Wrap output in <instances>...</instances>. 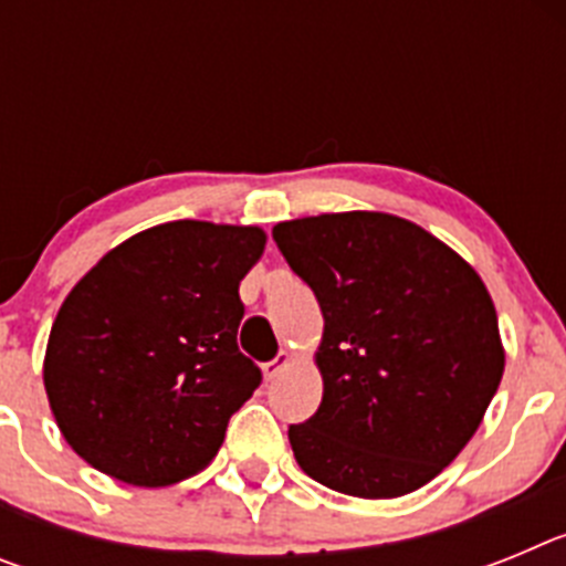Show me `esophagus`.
Listing matches in <instances>:
<instances>
[{"label": "esophagus", "instance_id": "esophagus-1", "mask_svg": "<svg viewBox=\"0 0 566 566\" xmlns=\"http://www.w3.org/2000/svg\"><path fill=\"white\" fill-rule=\"evenodd\" d=\"M292 359H294V357H292V354H289V352L277 354V357H274V359H269V363H263V377L274 379L280 371H283V368H286V365H292Z\"/></svg>", "mask_w": 566, "mask_h": 566}]
</instances>
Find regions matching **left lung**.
I'll return each mask as SVG.
<instances>
[{"instance_id": "left-lung-1", "label": "left lung", "mask_w": 566, "mask_h": 566, "mask_svg": "<svg viewBox=\"0 0 566 566\" xmlns=\"http://www.w3.org/2000/svg\"><path fill=\"white\" fill-rule=\"evenodd\" d=\"M272 238L323 312V402L289 428L306 476L397 499L439 476L504 374L488 286L442 240L388 212L283 221Z\"/></svg>"}]
</instances>
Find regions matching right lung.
<instances>
[{
  "label": "right lung",
  "mask_w": 566,
  "mask_h": 566,
  "mask_svg": "<svg viewBox=\"0 0 566 566\" xmlns=\"http://www.w3.org/2000/svg\"><path fill=\"white\" fill-rule=\"evenodd\" d=\"M263 249L260 227L169 221L78 280L50 328L44 391L84 462L135 488H167L212 462L260 385L238 352V286Z\"/></svg>",
  "instance_id": "right-lung-1"
}]
</instances>
